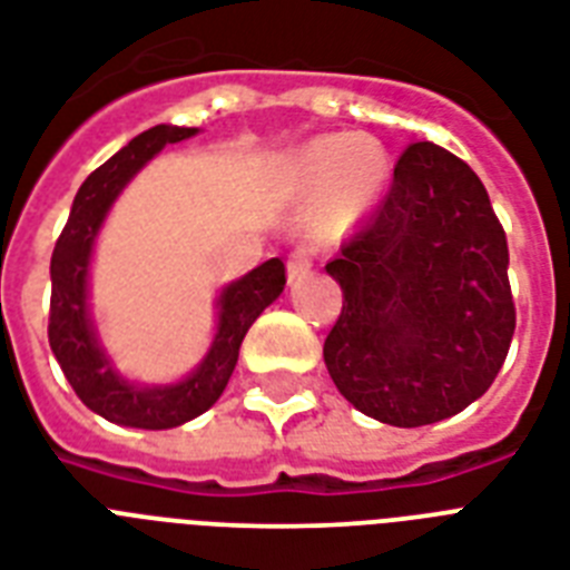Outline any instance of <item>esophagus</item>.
Here are the masks:
<instances>
[{
	"label": "esophagus",
	"instance_id": "1",
	"mask_svg": "<svg viewBox=\"0 0 570 570\" xmlns=\"http://www.w3.org/2000/svg\"><path fill=\"white\" fill-rule=\"evenodd\" d=\"M309 266H313V257H309L307 248H295V252L289 254V261H286V277H289V281H298V277L307 275Z\"/></svg>",
	"mask_w": 570,
	"mask_h": 570
}]
</instances>
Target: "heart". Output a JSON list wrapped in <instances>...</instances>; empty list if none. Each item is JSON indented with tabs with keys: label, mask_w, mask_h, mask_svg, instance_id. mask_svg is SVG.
I'll use <instances>...</instances> for the list:
<instances>
[{
	"label": "heart",
	"mask_w": 570,
	"mask_h": 570,
	"mask_svg": "<svg viewBox=\"0 0 570 570\" xmlns=\"http://www.w3.org/2000/svg\"><path fill=\"white\" fill-rule=\"evenodd\" d=\"M390 157L368 137L327 134L307 142L289 164V187L298 196H322L318 230L336 234L357 222L381 198Z\"/></svg>",
	"instance_id": "heart-1"
}]
</instances>
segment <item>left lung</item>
I'll return each instance as SVG.
<instances>
[{
  "label": "left lung",
  "instance_id": "left-lung-1",
  "mask_svg": "<svg viewBox=\"0 0 570 570\" xmlns=\"http://www.w3.org/2000/svg\"><path fill=\"white\" fill-rule=\"evenodd\" d=\"M325 269L342 286L325 365L360 413L421 428L492 386L515 333L510 248L460 157L406 146L390 196Z\"/></svg>",
  "mask_w": 570,
  "mask_h": 570
}]
</instances>
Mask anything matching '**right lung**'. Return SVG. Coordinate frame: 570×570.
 Listing matches in <instances>:
<instances>
[{
    "instance_id": "right-lung-1",
    "label": "right lung",
    "mask_w": 570,
    "mask_h": 570,
    "mask_svg": "<svg viewBox=\"0 0 570 570\" xmlns=\"http://www.w3.org/2000/svg\"><path fill=\"white\" fill-rule=\"evenodd\" d=\"M198 134V128L155 125L101 164L76 193L69 219L52 252V307L49 345L76 395L101 419L122 428L166 430L207 413L228 386L248 327L284 293V263L272 257L234 284L222 286L216 298V333L205 360L166 386L125 381L99 345L90 316V261L108 210L125 184L149 164L157 151Z\"/></svg>"
}]
</instances>
